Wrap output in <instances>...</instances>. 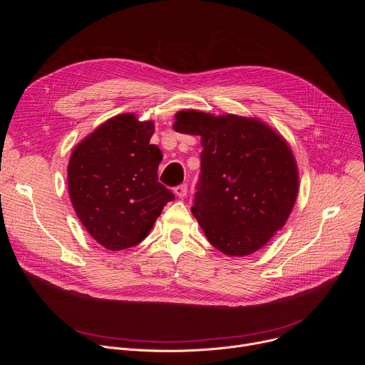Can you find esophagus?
I'll use <instances>...</instances> for the list:
<instances>
[{
	"label": "esophagus",
	"mask_w": 365,
	"mask_h": 365,
	"mask_svg": "<svg viewBox=\"0 0 365 365\" xmlns=\"http://www.w3.org/2000/svg\"><path fill=\"white\" fill-rule=\"evenodd\" d=\"M175 193H176V196L178 197H185L186 196V193H187V185L186 183H183V185H179L178 187H175Z\"/></svg>",
	"instance_id": "esophagus-1"
}]
</instances>
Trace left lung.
Here are the masks:
<instances>
[{"instance_id":"1","label":"left lung","mask_w":365,"mask_h":365,"mask_svg":"<svg viewBox=\"0 0 365 365\" xmlns=\"http://www.w3.org/2000/svg\"><path fill=\"white\" fill-rule=\"evenodd\" d=\"M173 130L200 135V182L192 214L205 237L230 257L263 248L284 227L299 170L289 143L255 117L176 113Z\"/></svg>"}]
</instances>
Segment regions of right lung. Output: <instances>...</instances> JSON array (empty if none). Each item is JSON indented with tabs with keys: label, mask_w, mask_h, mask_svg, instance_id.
<instances>
[{
	"label": "right lung",
	"mask_w": 365,
	"mask_h": 365,
	"mask_svg": "<svg viewBox=\"0 0 365 365\" xmlns=\"http://www.w3.org/2000/svg\"><path fill=\"white\" fill-rule=\"evenodd\" d=\"M154 121L115 115L81 140L69 159L73 210L103 248L120 251L141 242L175 195L158 182L163 159L150 144Z\"/></svg>",
	"instance_id": "obj_1"
}]
</instances>
